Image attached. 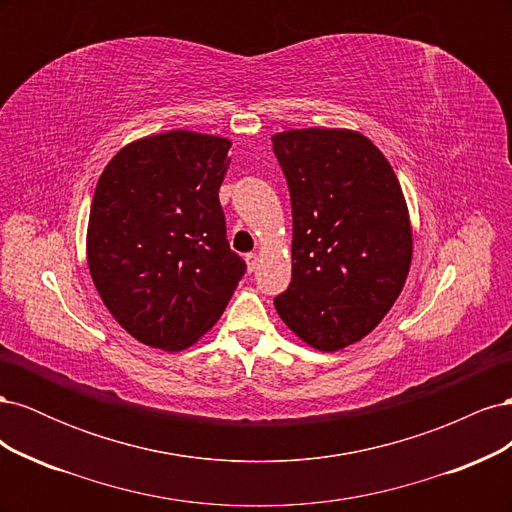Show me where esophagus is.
Masks as SVG:
<instances>
[{"label":"esophagus","mask_w":512,"mask_h":512,"mask_svg":"<svg viewBox=\"0 0 512 512\" xmlns=\"http://www.w3.org/2000/svg\"><path fill=\"white\" fill-rule=\"evenodd\" d=\"M245 262H247V271L254 273L256 267H258V254H247Z\"/></svg>","instance_id":"34e87169"}]
</instances>
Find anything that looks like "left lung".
Instances as JSON below:
<instances>
[{
	"label": "left lung",
	"instance_id": "obj_1",
	"mask_svg": "<svg viewBox=\"0 0 512 512\" xmlns=\"http://www.w3.org/2000/svg\"><path fill=\"white\" fill-rule=\"evenodd\" d=\"M271 141L292 203V280L275 309L307 346L342 350L374 331L404 290L412 262L404 192L361 132L303 128Z\"/></svg>",
	"mask_w": 512,
	"mask_h": 512
}]
</instances>
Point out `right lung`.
<instances>
[{"label":"right lung","mask_w":512,"mask_h":512,"mask_svg":"<svg viewBox=\"0 0 512 512\" xmlns=\"http://www.w3.org/2000/svg\"><path fill=\"white\" fill-rule=\"evenodd\" d=\"M230 141L173 130L115 153L96 185L87 265L108 312L138 342L196 344L245 273L220 205Z\"/></svg>","instance_id":"1"}]
</instances>
